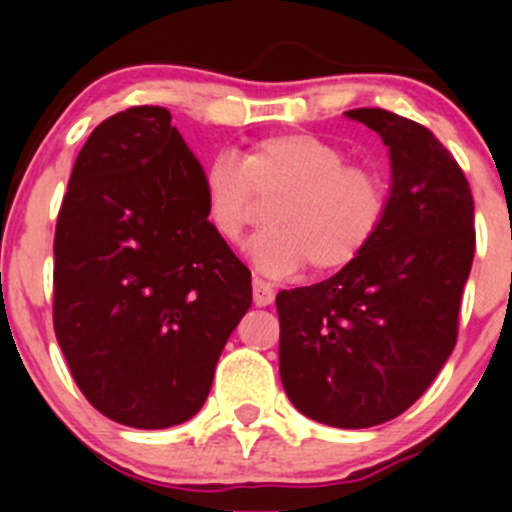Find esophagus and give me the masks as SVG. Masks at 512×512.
Wrapping results in <instances>:
<instances>
[{
    "label": "esophagus",
    "mask_w": 512,
    "mask_h": 512,
    "mask_svg": "<svg viewBox=\"0 0 512 512\" xmlns=\"http://www.w3.org/2000/svg\"><path fill=\"white\" fill-rule=\"evenodd\" d=\"M252 299H255L257 307H267V304L275 302V289L265 280H255L252 282Z\"/></svg>",
    "instance_id": "34e87169"
}]
</instances>
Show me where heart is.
I'll list each match as a JSON object with an SVG mask.
<instances>
[{"mask_svg": "<svg viewBox=\"0 0 512 512\" xmlns=\"http://www.w3.org/2000/svg\"><path fill=\"white\" fill-rule=\"evenodd\" d=\"M270 200L265 232L250 252L267 275L312 265L337 272L374 242L389 210V185L376 168L347 163L342 148L312 133H277L252 143L240 158L218 156L203 173L205 215L225 245H240Z\"/></svg>", "mask_w": 512, "mask_h": 512, "instance_id": "b5f03b06", "label": "heart"}]
</instances>
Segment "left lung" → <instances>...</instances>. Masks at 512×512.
<instances>
[{"label":"left lung","mask_w":512,"mask_h":512,"mask_svg":"<svg viewBox=\"0 0 512 512\" xmlns=\"http://www.w3.org/2000/svg\"><path fill=\"white\" fill-rule=\"evenodd\" d=\"M347 116L389 148V210L352 265L277 294L280 379L299 414L369 428L404 414L456 347L476 230L466 175L428 128L384 108Z\"/></svg>","instance_id":"left-lung-1"}]
</instances>
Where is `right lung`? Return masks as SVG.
I'll return each instance as SVG.
<instances>
[{
  "label": "right lung",
  "mask_w": 512,
  "mask_h": 512,
  "mask_svg": "<svg viewBox=\"0 0 512 512\" xmlns=\"http://www.w3.org/2000/svg\"><path fill=\"white\" fill-rule=\"evenodd\" d=\"M250 304V270L210 227L203 165L168 108L96 126L54 235L56 342L89 404L148 431L193 418Z\"/></svg>",
  "instance_id": "add662e5"
}]
</instances>
